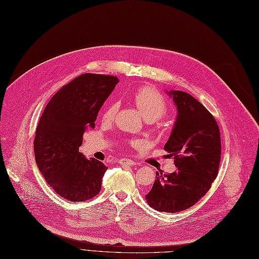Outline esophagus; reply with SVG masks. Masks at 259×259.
Returning a JSON list of instances; mask_svg holds the SVG:
<instances>
[{"instance_id": "esophagus-1", "label": "esophagus", "mask_w": 259, "mask_h": 259, "mask_svg": "<svg viewBox=\"0 0 259 259\" xmlns=\"http://www.w3.org/2000/svg\"><path fill=\"white\" fill-rule=\"evenodd\" d=\"M118 163L119 164H122V165H135L136 164V161H134V160L132 159H125V158H122V159H119L118 160Z\"/></svg>"}]
</instances>
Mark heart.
I'll return each mask as SVG.
<instances>
[{"label":"heart","instance_id":"obj_1","mask_svg":"<svg viewBox=\"0 0 259 259\" xmlns=\"http://www.w3.org/2000/svg\"><path fill=\"white\" fill-rule=\"evenodd\" d=\"M133 100L139 107L145 119H158L162 117L167 112V102L164 96L158 90L150 86H142L133 93ZM118 109V103L116 101L109 102L102 113V120L104 122H110L115 118ZM135 143H140L139 140Z\"/></svg>","mask_w":259,"mask_h":259}]
</instances>
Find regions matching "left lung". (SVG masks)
Wrapping results in <instances>:
<instances>
[{"label": "left lung", "mask_w": 259, "mask_h": 259, "mask_svg": "<svg viewBox=\"0 0 259 259\" xmlns=\"http://www.w3.org/2000/svg\"><path fill=\"white\" fill-rule=\"evenodd\" d=\"M178 116L164 151L177 170L156 173L146 202L156 211L177 213L198 202L218 175L221 141L213 115L188 93L171 91Z\"/></svg>", "instance_id": "left-lung-1"}]
</instances>
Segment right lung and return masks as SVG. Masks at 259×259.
I'll list each match as a JSON object with an SVG mask.
<instances>
[{
  "mask_svg": "<svg viewBox=\"0 0 259 259\" xmlns=\"http://www.w3.org/2000/svg\"><path fill=\"white\" fill-rule=\"evenodd\" d=\"M118 82L115 76L83 73L57 92L40 118L33 141L35 162L46 182L66 200H90L101 190L106 165L86 159L79 147Z\"/></svg>",
  "mask_w": 259,
  "mask_h": 259,
  "instance_id": "add662e5",
  "label": "right lung"
}]
</instances>
